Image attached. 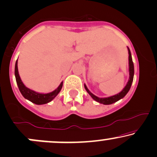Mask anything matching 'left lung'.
Segmentation results:
<instances>
[{
  "mask_svg": "<svg viewBox=\"0 0 157 157\" xmlns=\"http://www.w3.org/2000/svg\"><path fill=\"white\" fill-rule=\"evenodd\" d=\"M128 48V47H127ZM128 72H129V78H128V82H127L126 85L125 86V87L122 90V91L121 93L116 94L115 95H112V96L107 97V98H99L93 94L91 92L88 90L87 86H86V84H84V88L86 90L88 94L92 97V98L93 100H95L97 102L100 103V104H104V105H109L114 103L117 102V101L121 100L123 98L126 96V95L128 93V92L129 91L131 86H132V82H133V78H134V63L133 61H132V53L129 48H128Z\"/></svg>",
  "mask_w": 157,
  "mask_h": 157,
  "instance_id": "left-lung-1",
  "label": "left lung"
}]
</instances>
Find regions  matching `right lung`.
<instances>
[{"label":"right lung","instance_id":"obj_1","mask_svg":"<svg viewBox=\"0 0 157 157\" xmlns=\"http://www.w3.org/2000/svg\"><path fill=\"white\" fill-rule=\"evenodd\" d=\"M14 75H15L17 84L18 88H19L20 92L21 93L22 95L25 99H27V100L30 101L31 102L37 105L45 104L51 102L59 93V92L62 88V85H63V82H62L59 84V86L56 90H54L53 91L48 93H37V92L34 91V90L29 89V88H28L27 86H25V84H23L21 78H20L17 68V60L16 61L15 67H14Z\"/></svg>","mask_w":157,"mask_h":157}]
</instances>
